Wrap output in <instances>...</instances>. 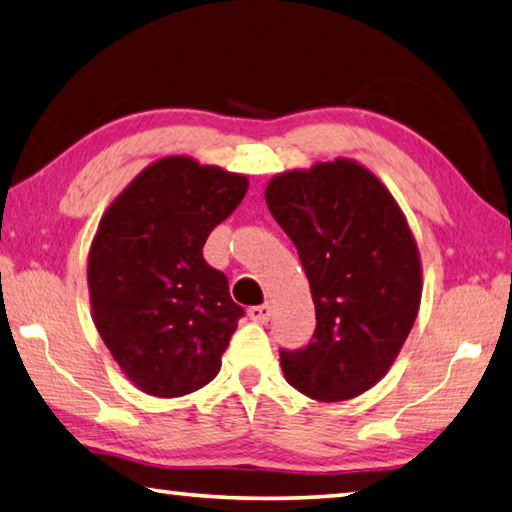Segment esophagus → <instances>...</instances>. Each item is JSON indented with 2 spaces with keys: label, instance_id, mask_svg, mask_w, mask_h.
Wrapping results in <instances>:
<instances>
[{
  "label": "esophagus",
  "instance_id": "obj_1",
  "mask_svg": "<svg viewBox=\"0 0 512 512\" xmlns=\"http://www.w3.org/2000/svg\"><path fill=\"white\" fill-rule=\"evenodd\" d=\"M271 305L268 302H264V305H255L248 309V316L250 320H255V323H268V318H271Z\"/></svg>",
  "mask_w": 512,
  "mask_h": 512
}]
</instances>
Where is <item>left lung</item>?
<instances>
[{
  "label": "left lung",
  "instance_id": "obj_1",
  "mask_svg": "<svg viewBox=\"0 0 512 512\" xmlns=\"http://www.w3.org/2000/svg\"><path fill=\"white\" fill-rule=\"evenodd\" d=\"M266 205L298 248L316 329L305 348L280 350L289 384L318 402L352 400L393 366L420 309L422 271L395 198L352 160L287 171Z\"/></svg>",
  "mask_w": 512,
  "mask_h": 512
}]
</instances>
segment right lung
<instances>
[{
  "instance_id": "obj_1",
  "label": "right lung",
  "mask_w": 512,
  "mask_h": 512,
  "mask_svg": "<svg viewBox=\"0 0 512 512\" xmlns=\"http://www.w3.org/2000/svg\"><path fill=\"white\" fill-rule=\"evenodd\" d=\"M248 178L185 155L153 162L108 207L88 259L92 316L124 375L155 397L216 377L244 316L228 277L203 257Z\"/></svg>"
}]
</instances>
